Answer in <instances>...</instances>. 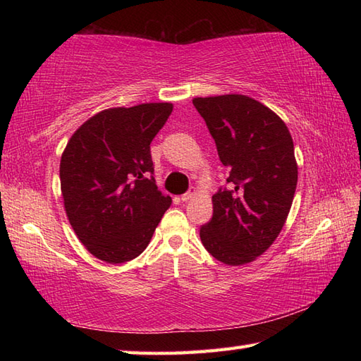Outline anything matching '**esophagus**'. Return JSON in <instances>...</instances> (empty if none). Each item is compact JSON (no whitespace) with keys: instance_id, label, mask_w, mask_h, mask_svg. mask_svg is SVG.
<instances>
[{"instance_id":"obj_1","label":"esophagus","mask_w":361,"mask_h":361,"mask_svg":"<svg viewBox=\"0 0 361 361\" xmlns=\"http://www.w3.org/2000/svg\"><path fill=\"white\" fill-rule=\"evenodd\" d=\"M197 195V189L195 188H190L186 194L181 195V202H189L192 200V198Z\"/></svg>"}]
</instances>
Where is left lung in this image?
<instances>
[{"label":"left lung","instance_id":"obj_1","mask_svg":"<svg viewBox=\"0 0 361 361\" xmlns=\"http://www.w3.org/2000/svg\"><path fill=\"white\" fill-rule=\"evenodd\" d=\"M228 167L229 189L212 195L203 247L226 265H245L271 247L293 203L298 164L291 135L278 114L243 94L194 97Z\"/></svg>","mask_w":361,"mask_h":361}]
</instances>
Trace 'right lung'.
Masks as SVG:
<instances>
[{"mask_svg": "<svg viewBox=\"0 0 361 361\" xmlns=\"http://www.w3.org/2000/svg\"><path fill=\"white\" fill-rule=\"evenodd\" d=\"M173 105L118 106L75 130L60 159L68 220L94 257L124 264L147 248L172 198L153 178L150 142Z\"/></svg>", "mask_w": 361, "mask_h": 361, "instance_id": "1", "label": "right lung"}]
</instances>
